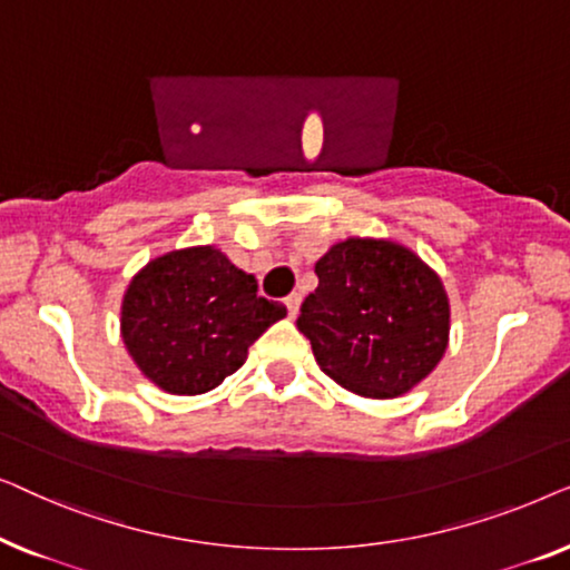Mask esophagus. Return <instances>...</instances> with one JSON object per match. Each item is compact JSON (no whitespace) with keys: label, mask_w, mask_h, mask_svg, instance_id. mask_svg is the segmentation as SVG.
Wrapping results in <instances>:
<instances>
[{"label":"esophagus","mask_w":570,"mask_h":570,"mask_svg":"<svg viewBox=\"0 0 570 570\" xmlns=\"http://www.w3.org/2000/svg\"><path fill=\"white\" fill-rule=\"evenodd\" d=\"M285 306H287V316H298V308H301V295L298 293H291L285 298Z\"/></svg>","instance_id":"esophagus-1"}]
</instances>
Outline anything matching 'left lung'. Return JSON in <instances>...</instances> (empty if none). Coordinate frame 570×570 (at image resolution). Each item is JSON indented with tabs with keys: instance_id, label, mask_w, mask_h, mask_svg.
<instances>
[{
	"instance_id": "1",
	"label": "left lung",
	"mask_w": 570,
	"mask_h": 570,
	"mask_svg": "<svg viewBox=\"0 0 570 570\" xmlns=\"http://www.w3.org/2000/svg\"><path fill=\"white\" fill-rule=\"evenodd\" d=\"M298 330L326 376L371 400L407 394L449 347V295L407 246L347 238L316 262Z\"/></svg>"
}]
</instances>
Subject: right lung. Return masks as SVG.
<instances>
[{"label":"right lung","mask_w":570,"mask_h":570,"mask_svg":"<svg viewBox=\"0 0 570 570\" xmlns=\"http://www.w3.org/2000/svg\"><path fill=\"white\" fill-rule=\"evenodd\" d=\"M287 314L256 295L254 275L220 248L191 246L153 259L121 303V340L137 368L168 394H205L244 365L248 347Z\"/></svg>","instance_id":"add662e5"}]
</instances>
